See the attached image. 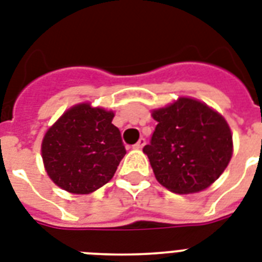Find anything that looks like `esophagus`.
I'll return each instance as SVG.
<instances>
[{"instance_id":"esophagus-1","label":"esophagus","mask_w":262,"mask_h":262,"mask_svg":"<svg viewBox=\"0 0 262 262\" xmlns=\"http://www.w3.org/2000/svg\"><path fill=\"white\" fill-rule=\"evenodd\" d=\"M145 144H146V140H145L144 137H141L137 142H136L135 145H133V148H135V149H142L145 146Z\"/></svg>"}]
</instances>
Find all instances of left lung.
I'll list each match as a JSON object with an SVG mask.
<instances>
[{
	"instance_id": "1",
	"label": "left lung",
	"mask_w": 262,
	"mask_h": 262,
	"mask_svg": "<svg viewBox=\"0 0 262 262\" xmlns=\"http://www.w3.org/2000/svg\"><path fill=\"white\" fill-rule=\"evenodd\" d=\"M151 116L157 126L142 150L162 186L179 194L197 193L223 174L233 140L221 114L201 101L180 97Z\"/></svg>"
}]
</instances>
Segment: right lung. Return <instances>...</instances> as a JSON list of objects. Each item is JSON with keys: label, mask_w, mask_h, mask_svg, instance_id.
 Instances as JSON below:
<instances>
[{"label": "right lung", "mask_w": 262, "mask_h": 262, "mask_svg": "<svg viewBox=\"0 0 262 262\" xmlns=\"http://www.w3.org/2000/svg\"><path fill=\"white\" fill-rule=\"evenodd\" d=\"M113 117V112L83 102L48 129L41 153L56 185L73 194H89L111 181L126 153Z\"/></svg>", "instance_id": "add662e5"}]
</instances>
